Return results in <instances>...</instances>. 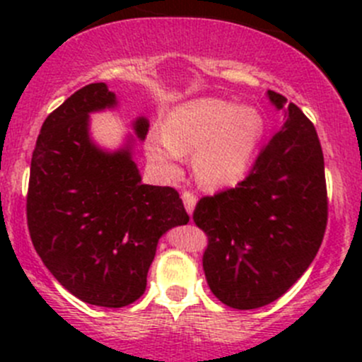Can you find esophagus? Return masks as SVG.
<instances>
[{
  "instance_id": "34e87169",
  "label": "esophagus",
  "mask_w": 362,
  "mask_h": 362,
  "mask_svg": "<svg viewBox=\"0 0 362 362\" xmlns=\"http://www.w3.org/2000/svg\"><path fill=\"white\" fill-rule=\"evenodd\" d=\"M182 202H184V206H185V210H187V214L192 215V211H194L196 203H198V199H196V196L192 194V192L184 191V192H182Z\"/></svg>"
}]
</instances>
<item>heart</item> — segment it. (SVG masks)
<instances>
[{
	"mask_svg": "<svg viewBox=\"0 0 362 362\" xmlns=\"http://www.w3.org/2000/svg\"><path fill=\"white\" fill-rule=\"evenodd\" d=\"M262 134L264 117L252 105L198 98L168 113L164 133L148 134L145 154L159 173L170 177L184 154L194 152L196 180L206 189H224L245 177Z\"/></svg>",
	"mask_w": 362,
	"mask_h": 362,
	"instance_id": "b5f03b06",
	"label": "heart"
}]
</instances>
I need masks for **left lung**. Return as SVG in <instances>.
Returning <instances> with one entry per match:
<instances>
[{"label":"left lung","instance_id":"8db88e82","mask_svg":"<svg viewBox=\"0 0 362 362\" xmlns=\"http://www.w3.org/2000/svg\"><path fill=\"white\" fill-rule=\"evenodd\" d=\"M279 133L235 189L199 199L194 222L208 235L203 269L224 305L254 310L286 294L308 269L327 222L324 156L313 124L279 93Z\"/></svg>","mask_w":362,"mask_h":362}]
</instances>
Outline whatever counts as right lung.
Here are the masks:
<instances>
[{
  "instance_id": "add662e5",
  "label": "right lung",
  "mask_w": 362,
  "mask_h": 362,
  "mask_svg": "<svg viewBox=\"0 0 362 362\" xmlns=\"http://www.w3.org/2000/svg\"><path fill=\"white\" fill-rule=\"evenodd\" d=\"M119 105L107 83H89L43 122L31 159L28 228L43 264L83 303L122 308L147 287L159 238L189 222L173 187L141 182L133 159L147 117L133 122L122 147L90 136V113Z\"/></svg>"
}]
</instances>
